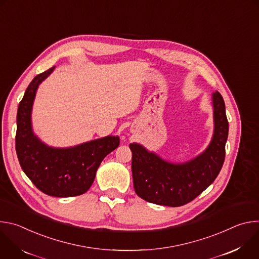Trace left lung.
<instances>
[{
    "label": "left lung",
    "instance_id": "1",
    "mask_svg": "<svg viewBox=\"0 0 259 259\" xmlns=\"http://www.w3.org/2000/svg\"><path fill=\"white\" fill-rule=\"evenodd\" d=\"M212 103L211 142L193 160L171 163L139 143H130L133 186L138 197L157 205L179 207L193 201L215 180L225 162L229 122L224 98L218 91L212 93Z\"/></svg>",
    "mask_w": 259,
    "mask_h": 259
}]
</instances>
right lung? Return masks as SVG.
Returning a JSON list of instances; mask_svg holds the SVG:
<instances>
[{
	"instance_id": "add662e5",
	"label": "right lung",
	"mask_w": 259,
	"mask_h": 259,
	"mask_svg": "<svg viewBox=\"0 0 259 259\" xmlns=\"http://www.w3.org/2000/svg\"><path fill=\"white\" fill-rule=\"evenodd\" d=\"M55 66L35 76L17 110L16 154L19 164L41 192L52 197H75L86 193L102 160L120 144L119 136H105L76 146L56 149L36 137L31 127V109L39 85Z\"/></svg>"
}]
</instances>
